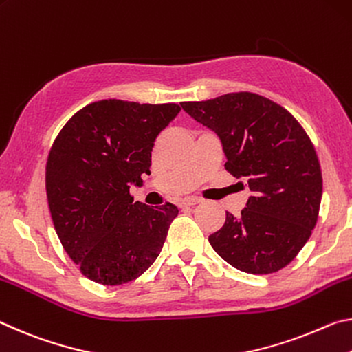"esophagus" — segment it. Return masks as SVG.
I'll return each instance as SVG.
<instances>
[{
  "instance_id": "34e87169",
  "label": "esophagus",
  "mask_w": 352,
  "mask_h": 352,
  "mask_svg": "<svg viewBox=\"0 0 352 352\" xmlns=\"http://www.w3.org/2000/svg\"><path fill=\"white\" fill-rule=\"evenodd\" d=\"M201 203L199 198H195V197H190V198H184L177 201V206L179 207H192V206H197Z\"/></svg>"
}]
</instances>
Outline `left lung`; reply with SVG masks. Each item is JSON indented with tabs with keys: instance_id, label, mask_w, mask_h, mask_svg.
<instances>
[{
	"instance_id": "8db88e82",
	"label": "left lung",
	"mask_w": 352,
	"mask_h": 352,
	"mask_svg": "<svg viewBox=\"0 0 352 352\" xmlns=\"http://www.w3.org/2000/svg\"><path fill=\"white\" fill-rule=\"evenodd\" d=\"M188 115L221 138L230 175L252 192L239 217L226 212L209 237L217 254L240 272L270 274L287 267L318 220L322 176L318 155L298 120L262 95L226 94L186 101Z\"/></svg>"
}]
</instances>
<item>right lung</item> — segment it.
<instances>
[{
	"instance_id": "1",
	"label": "right lung",
	"mask_w": 352,
	"mask_h": 352,
	"mask_svg": "<svg viewBox=\"0 0 352 352\" xmlns=\"http://www.w3.org/2000/svg\"><path fill=\"white\" fill-rule=\"evenodd\" d=\"M179 111L176 102L95 101L54 138L45 170L51 218L63 250L96 284L134 280L162 251L179 210L134 203L129 187L151 173L155 138Z\"/></svg>"
}]
</instances>
